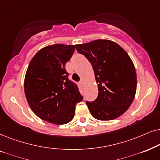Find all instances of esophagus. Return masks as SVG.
Wrapping results in <instances>:
<instances>
[{"mask_svg": "<svg viewBox=\"0 0 160 160\" xmlns=\"http://www.w3.org/2000/svg\"><path fill=\"white\" fill-rule=\"evenodd\" d=\"M80 85H81V86H84V80H82H82H80Z\"/></svg>", "mask_w": 160, "mask_h": 160, "instance_id": "obj_1", "label": "esophagus"}]
</instances>
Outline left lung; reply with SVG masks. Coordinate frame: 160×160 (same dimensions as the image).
<instances>
[{"instance_id":"1","label":"left lung","mask_w":160,"mask_h":160,"mask_svg":"<svg viewBox=\"0 0 160 160\" xmlns=\"http://www.w3.org/2000/svg\"><path fill=\"white\" fill-rule=\"evenodd\" d=\"M76 50L91 63L98 86V97L86 105L93 118L110 121L130 107L137 89V74L127 52L116 42L97 39L76 44Z\"/></svg>"}]
</instances>
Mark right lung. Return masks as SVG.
Here are the masks:
<instances>
[{
	"mask_svg": "<svg viewBox=\"0 0 160 160\" xmlns=\"http://www.w3.org/2000/svg\"><path fill=\"white\" fill-rule=\"evenodd\" d=\"M76 45L55 44L42 48L30 62L24 80L25 94L32 111L42 120L65 124L74 116L82 97L68 79L65 64Z\"/></svg>",
	"mask_w": 160,
	"mask_h": 160,
	"instance_id": "right-lung-1",
	"label": "right lung"
}]
</instances>
